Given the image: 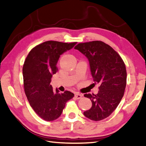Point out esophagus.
Wrapping results in <instances>:
<instances>
[{"instance_id":"obj_1","label":"esophagus","mask_w":146,"mask_h":146,"mask_svg":"<svg viewBox=\"0 0 146 146\" xmlns=\"http://www.w3.org/2000/svg\"><path fill=\"white\" fill-rule=\"evenodd\" d=\"M75 97H76V99L79 100V99H80V98H82V95L79 93H75Z\"/></svg>"}]
</instances>
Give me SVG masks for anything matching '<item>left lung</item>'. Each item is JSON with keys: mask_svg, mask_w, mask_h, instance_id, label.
<instances>
[{"mask_svg": "<svg viewBox=\"0 0 146 146\" xmlns=\"http://www.w3.org/2000/svg\"><path fill=\"white\" fill-rule=\"evenodd\" d=\"M88 58L92 76L100 85L97 94H85L92 102L84 115L94 121L108 117L123 96L127 85V70L120 55L102 41L80 43L75 46Z\"/></svg>", "mask_w": 146, "mask_h": 146, "instance_id": "8db88e82", "label": "left lung"}]
</instances>
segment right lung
<instances>
[{
    "instance_id": "1",
    "label": "right lung",
    "mask_w": 146,
    "mask_h": 146,
    "mask_svg": "<svg viewBox=\"0 0 146 146\" xmlns=\"http://www.w3.org/2000/svg\"><path fill=\"white\" fill-rule=\"evenodd\" d=\"M77 42L46 41L30 51L23 67L25 92L29 104L41 119L53 121L60 117L67 101L74 93H60L50 85L53 75L58 71L57 62L62 54L72 48Z\"/></svg>"
}]
</instances>
